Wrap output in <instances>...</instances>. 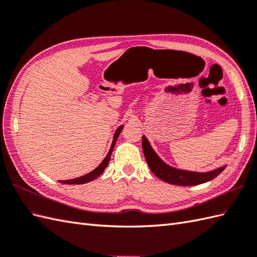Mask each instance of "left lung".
Instances as JSON below:
<instances>
[{
	"instance_id": "8db88e82",
	"label": "left lung",
	"mask_w": 257,
	"mask_h": 257,
	"mask_svg": "<svg viewBox=\"0 0 257 257\" xmlns=\"http://www.w3.org/2000/svg\"><path fill=\"white\" fill-rule=\"evenodd\" d=\"M142 149L149 168H150V170L154 173V175H157L159 178H161V180L166 183L178 185V186H195V185L209 182L213 180L214 177H217L226 166L224 165L213 171L204 173L185 171L173 168V166L166 164L164 161L158 156L156 151L153 150V148L151 147L150 142H149V140L145 136H142Z\"/></svg>"
}]
</instances>
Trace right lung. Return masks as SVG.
Segmentation results:
<instances>
[{"mask_svg":"<svg viewBox=\"0 0 257 257\" xmlns=\"http://www.w3.org/2000/svg\"><path fill=\"white\" fill-rule=\"evenodd\" d=\"M122 128H123V124H121V126H119L116 130V133L114 135V138H112V142H111V146H110V149L108 153H107V156L105 157V159L103 160V162H101L96 169H94L92 172L87 173V174L83 175V176H80V177H76V178H72V180H67V181H59L62 184H73V185H76V184H85V183H88L91 182L93 180H95V178L98 177L101 173L104 172V170L107 168V165H108L109 163V160H110V156H111V152L112 150H114V147L116 145V141L118 139V136L119 134L121 133L122 131Z\"/></svg>","mask_w":257,"mask_h":257,"instance_id":"1","label":"right lung"}]
</instances>
